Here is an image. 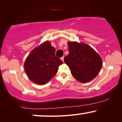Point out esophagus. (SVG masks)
Masks as SVG:
<instances>
[{"mask_svg": "<svg viewBox=\"0 0 122 122\" xmlns=\"http://www.w3.org/2000/svg\"><path fill=\"white\" fill-rule=\"evenodd\" d=\"M61 60H62V61H64V57L63 56V57H61Z\"/></svg>", "mask_w": 122, "mask_h": 122, "instance_id": "obj_1", "label": "esophagus"}]
</instances>
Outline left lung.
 Wrapping results in <instances>:
<instances>
[{
	"mask_svg": "<svg viewBox=\"0 0 122 122\" xmlns=\"http://www.w3.org/2000/svg\"><path fill=\"white\" fill-rule=\"evenodd\" d=\"M68 45L69 54L64 57V62L73 76L82 83L95 79L102 66L100 56L86 43L69 42Z\"/></svg>",
	"mask_w": 122,
	"mask_h": 122,
	"instance_id": "8db88e82",
	"label": "left lung"
}]
</instances>
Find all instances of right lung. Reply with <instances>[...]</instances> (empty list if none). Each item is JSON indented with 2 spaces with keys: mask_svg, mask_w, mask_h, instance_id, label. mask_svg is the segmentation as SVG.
I'll return each mask as SVG.
<instances>
[{
  "mask_svg": "<svg viewBox=\"0 0 122 122\" xmlns=\"http://www.w3.org/2000/svg\"><path fill=\"white\" fill-rule=\"evenodd\" d=\"M55 51L48 41L31 51L24 64L25 71L31 81L44 85L56 75L63 62L56 56Z\"/></svg>",
  "mask_w": 122,
  "mask_h": 122,
  "instance_id": "obj_1",
  "label": "right lung"
}]
</instances>
